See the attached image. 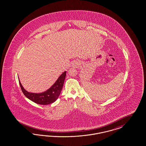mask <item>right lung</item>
Wrapping results in <instances>:
<instances>
[{"label":"right lung","mask_w":146,"mask_h":146,"mask_svg":"<svg viewBox=\"0 0 146 146\" xmlns=\"http://www.w3.org/2000/svg\"><path fill=\"white\" fill-rule=\"evenodd\" d=\"M66 72H64L58 78L55 83L46 91L41 93H32L28 92L22 87L20 80L19 84L23 94L31 101L38 104L48 105L55 102L61 93Z\"/></svg>","instance_id":"add662e5"}]
</instances>
